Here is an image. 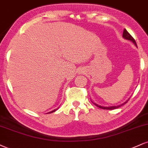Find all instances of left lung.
<instances>
[{"mask_svg":"<svg viewBox=\"0 0 148 148\" xmlns=\"http://www.w3.org/2000/svg\"><path fill=\"white\" fill-rule=\"evenodd\" d=\"M123 36L124 38L131 40L132 42H134V44L135 45H136V41H135V40L134 39V38H133V37L130 34L129 32H128L125 29H124V30H123ZM127 102V101H126V102L124 103H123L122 105H120V106H111V107H103V106H99V105L96 104V103H94V104L96 106H97L98 108H101V109H104V110H114V109H116V108H119V107H121V106H123V105H124V104H125V103H126ZM92 103H93V102H92Z\"/></svg>","mask_w":148,"mask_h":148,"instance_id":"left-lung-1","label":"left lung"}]
</instances>
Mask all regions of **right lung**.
I'll return each instance as SVG.
<instances>
[{
  "label": "right lung",
  "instance_id": "obj_1",
  "mask_svg": "<svg viewBox=\"0 0 148 148\" xmlns=\"http://www.w3.org/2000/svg\"><path fill=\"white\" fill-rule=\"evenodd\" d=\"M56 110H57V109H55V110H53V111H51V112H48V113H49V114H50V113L54 112H55V111H56ZM48 113H47V114H48Z\"/></svg>",
  "mask_w": 148,
  "mask_h": 148
}]
</instances>
